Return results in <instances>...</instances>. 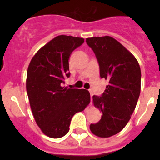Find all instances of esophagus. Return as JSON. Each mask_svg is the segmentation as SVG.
<instances>
[{
    "label": "esophagus",
    "instance_id": "34e87169",
    "mask_svg": "<svg viewBox=\"0 0 160 160\" xmlns=\"http://www.w3.org/2000/svg\"><path fill=\"white\" fill-rule=\"evenodd\" d=\"M90 98L92 100V97H93V93L91 92V90H90Z\"/></svg>",
    "mask_w": 160,
    "mask_h": 160
}]
</instances>
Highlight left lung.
<instances>
[{
	"label": "left lung",
	"mask_w": 160,
	"mask_h": 160,
	"mask_svg": "<svg viewBox=\"0 0 160 160\" xmlns=\"http://www.w3.org/2000/svg\"><path fill=\"white\" fill-rule=\"evenodd\" d=\"M86 42L95 53L100 77L109 82L101 97L93 96L94 107L102 114L90 129L96 136L108 138L125 128L135 111L141 90L140 66L135 56L111 37L89 38Z\"/></svg>",
	"instance_id": "obj_1"
}]
</instances>
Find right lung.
I'll use <instances>...</instances> for the list:
<instances>
[{"label": "right lung", "instance_id": "add662e5", "mask_svg": "<svg viewBox=\"0 0 160 160\" xmlns=\"http://www.w3.org/2000/svg\"><path fill=\"white\" fill-rule=\"evenodd\" d=\"M84 39L59 35L42 46L31 59L26 90L36 123L47 136L58 138L70 130L72 117L90 102L88 90L62 87L70 77L69 60Z\"/></svg>", "mask_w": 160, "mask_h": 160}]
</instances>
